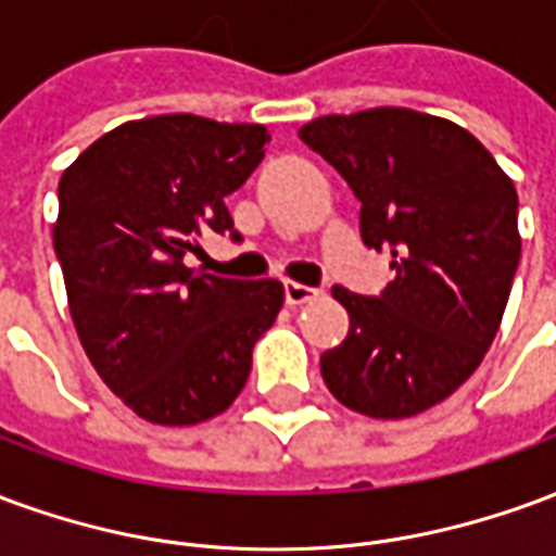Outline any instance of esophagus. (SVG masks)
I'll use <instances>...</instances> for the list:
<instances>
[{
  "label": "esophagus",
  "instance_id": "1",
  "mask_svg": "<svg viewBox=\"0 0 556 556\" xmlns=\"http://www.w3.org/2000/svg\"><path fill=\"white\" fill-rule=\"evenodd\" d=\"M318 294H321V291L313 289V286H303V282H291V279L286 282V303H289V306H303V303L315 301Z\"/></svg>",
  "mask_w": 556,
  "mask_h": 556
}]
</instances>
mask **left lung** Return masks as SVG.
<instances>
[{
  "label": "left lung",
  "mask_w": 556,
  "mask_h": 556,
  "mask_svg": "<svg viewBox=\"0 0 556 556\" xmlns=\"http://www.w3.org/2000/svg\"><path fill=\"white\" fill-rule=\"evenodd\" d=\"M301 139L349 181L363 243L390 250L396 270L378 298L333 286L351 327L321 378L363 417H417L497 337L521 258L513 178L465 127L405 106L321 115Z\"/></svg>",
  "instance_id": "obj_1"
}]
</instances>
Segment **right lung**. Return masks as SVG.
Masks as SVG:
<instances>
[{"label":"right lung","mask_w":556,"mask_h":556,"mask_svg":"<svg viewBox=\"0 0 556 556\" xmlns=\"http://www.w3.org/2000/svg\"><path fill=\"white\" fill-rule=\"evenodd\" d=\"M265 125L172 113L125 122L59 181L53 247L77 337L103 384L154 426L217 417L277 321L279 279L195 274L199 231H231L226 195L265 157Z\"/></svg>","instance_id":"obj_1"}]
</instances>
